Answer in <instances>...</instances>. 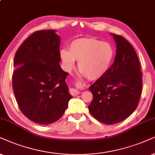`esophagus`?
<instances>
[{
    "instance_id": "34e87169",
    "label": "esophagus",
    "mask_w": 155,
    "mask_h": 155,
    "mask_svg": "<svg viewBox=\"0 0 155 155\" xmlns=\"http://www.w3.org/2000/svg\"><path fill=\"white\" fill-rule=\"evenodd\" d=\"M76 87H78L80 89H83L84 87H85V84H84V82H82L81 81H76ZM69 93L71 94L72 96H76L78 94H80V91L79 90L77 89H69Z\"/></svg>"
}]
</instances>
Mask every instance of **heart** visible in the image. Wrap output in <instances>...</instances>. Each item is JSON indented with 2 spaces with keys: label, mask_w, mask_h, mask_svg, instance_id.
I'll list each match as a JSON object with an SVG mask.
<instances>
[{
  "label": "heart",
  "mask_w": 155,
  "mask_h": 155,
  "mask_svg": "<svg viewBox=\"0 0 155 155\" xmlns=\"http://www.w3.org/2000/svg\"><path fill=\"white\" fill-rule=\"evenodd\" d=\"M114 56V47L109 42L94 38L75 39L69 44V51L62 49L60 56L66 69H71L74 60L78 68L87 79H100L108 71Z\"/></svg>",
  "instance_id": "heart-1"
}]
</instances>
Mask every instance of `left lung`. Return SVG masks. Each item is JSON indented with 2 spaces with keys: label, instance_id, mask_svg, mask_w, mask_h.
<instances>
[{
  "label": "left lung",
  "instance_id": "left-lung-1",
  "mask_svg": "<svg viewBox=\"0 0 155 155\" xmlns=\"http://www.w3.org/2000/svg\"><path fill=\"white\" fill-rule=\"evenodd\" d=\"M112 35L116 57L105 75L89 87L93 99L88 107L92 116L106 124L120 122L134 112L142 89V73L134 48L123 36Z\"/></svg>",
  "mask_w": 155,
  "mask_h": 155
}]
</instances>
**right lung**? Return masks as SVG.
<instances>
[{
  "label": "right lung",
  "mask_w": 155,
  "mask_h": 155,
  "mask_svg": "<svg viewBox=\"0 0 155 155\" xmlns=\"http://www.w3.org/2000/svg\"><path fill=\"white\" fill-rule=\"evenodd\" d=\"M60 38L54 30L37 31L15 54L13 89L19 109L30 120L49 124L63 116L71 96L61 68Z\"/></svg>",
  "instance_id": "right-lung-1"
}]
</instances>
